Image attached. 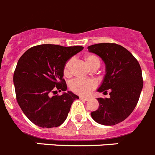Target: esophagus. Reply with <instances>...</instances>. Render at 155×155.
<instances>
[{"label": "esophagus", "mask_w": 155, "mask_h": 155, "mask_svg": "<svg viewBox=\"0 0 155 155\" xmlns=\"http://www.w3.org/2000/svg\"><path fill=\"white\" fill-rule=\"evenodd\" d=\"M79 99H80V100H83V101H88L89 97H79Z\"/></svg>", "instance_id": "obj_1"}]
</instances>
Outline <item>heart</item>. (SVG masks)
<instances>
[{"label": "heart", "mask_w": 155, "mask_h": 155, "mask_svg": "<svg viewBox=\"0 0 155 155\" xmlns=\"http://www.w3.org/2000/svg\"><path fill=\"white\" fill-rule=\"evenodd\" d=\"M84 59L90 68H94L100 66L101 61L97 55L87 54L86 55ZM72 63H73V58H69L64 63V68H63V73L64 76L68 77L71 76V67H72ZM96 87L97 83L92 79H76L69 83V89L71 91L79 95H83V96L87 95L90 91L96 88Z\"/></svg>", "instance_id": "heart-1"}]
</instances>
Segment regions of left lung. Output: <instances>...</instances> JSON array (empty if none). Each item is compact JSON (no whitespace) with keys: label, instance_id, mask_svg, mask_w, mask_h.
Segmentation results:
<instances>
[{"label":"left lung","instance_id":"1","mask_svg":"<svg viewBox=\"0 0 155 155\" xmlns=\"http://www.w3.org/2000/svg\"><path fill=\"white\" fill-rule=\"evenodd\" d=\"M88 51L100 56L106 64V75L97 91H110L109 98H97L100 106L91 117L99 124L114 126L130 116L139 101L143 84L140 65L127 49L117 44H94Z\"/></svg>","mask_w":155,"mask_h":155}]
</instances>
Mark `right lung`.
I'll list each match as a JSON object with an SVG mask.
<instances>
[{"mask_svg": "<svg viewBox=\"0 0 155 155\" xmlns=\"http://www.w3.org/2000/svg\"><path fill=\"white\" fill-rule=\"evenodd\" d=\"M83 49L41 44L28 49L18 60L13 82L16 100L31 122L42 128L58 127L66 119L72 102L79 97L67 90L63 79L64 63Z\"/></svg>", "mask_w": 155, "mask_h": 155, "instance_id": "right-lung-1", "label": "right lung"}]
</instances>
